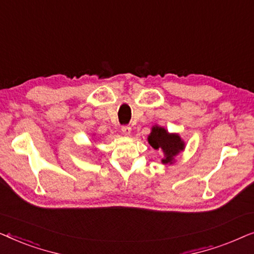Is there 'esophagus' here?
<instances>
[{
  "label": "esophagus",
  "instance_id": "1",
  "mask_svg": "<svg viewBox=\"0 0 254 254\" xmlns=\"http://www.w3.org/2000/svg\"><path fill=\"white\" fill-rule=\"evenodd\" d=\"M121 130H123V133L125 134V135H130V131H131V128H130V126H128V125H125V126H123L121 127Z\"/></svg>",
  "mask_w": 254,
  "mask_h": 254
}]
</instances>
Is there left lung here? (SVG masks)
<instances>
[{
  "label": "left lung",
  "mask_w": 254,
  "mask_h": 254,
  "mask_svg": "<svg viewBox=\"0 0 254 254\" xmlns=\"http://www.w3.org/2000/svg\"><path fill=\"white\" fill-rule=\"evenodd\" d=\"M148 142L152 148L164 152V158L162 163L171 164L175 161V157L185 148V142L178 134H170L165 128L154 126L151 128V133L148 136Z\"/></svg>",
  "instance_id": "8db88e82"
}]
</instances>
